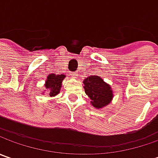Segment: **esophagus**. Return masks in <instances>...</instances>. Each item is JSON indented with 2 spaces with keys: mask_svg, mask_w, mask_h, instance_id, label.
Returning a JSON list of instances; mask_svg holds the SVG:
<instances>
[{
  "mask_svg": "<svg viewBox=\"0 0 158 158\" xmlns=\"http://www.w3.org/2000/svg\"><path fill=\"white\" fill-rule=\"evenodd\" d=\"M71 76L74 77V78H76L77 77V74L76 73H73V74H71Z\"/></svg>",
  "mask_w": 158,
  "mask_h": 158,
  "instance_id": "34e87169",
  "label": "esophagus"
}]
</instances>
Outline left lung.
<instances>
[{
	"label": "left lung",
	"instance_id": "left-lung-1",
	"mask_svg": "<svg viewBox=\"0 0 158 158\" xmlns=\"http://www.w3.org/2000/svg\"><path fill=\"white\" fill-rule=\"evenodd\" d=\"M85 93L90 99L91 106L102 109L108 106L113 98V91L110 84L98 76H90L83 80Z\"/></svg>",
	"mask_w": 158,
	"mask_h": 158
}]
</instances>
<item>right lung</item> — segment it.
Returning <instances> with one entry per match:
<instances>
[{"instance_id":"add662e5","label":"right lung","mask_w":158,"mask_h":158,"mask_svg":"<svg viewBox=\"0 0 158 158\" xmlns=\"http://www.w3.org/2000/svg\"><path fill=\"white\" fill-rule=\"evenodd\" d=\"M65 77L66 76L63 74H60V75L50 74V75H48V76L46 77L44 86L46 90H48V95L50 97H55L60 93L62 82L65 79ZM41 94H44V91H42Z\"/></svg>"}]
</instances>
